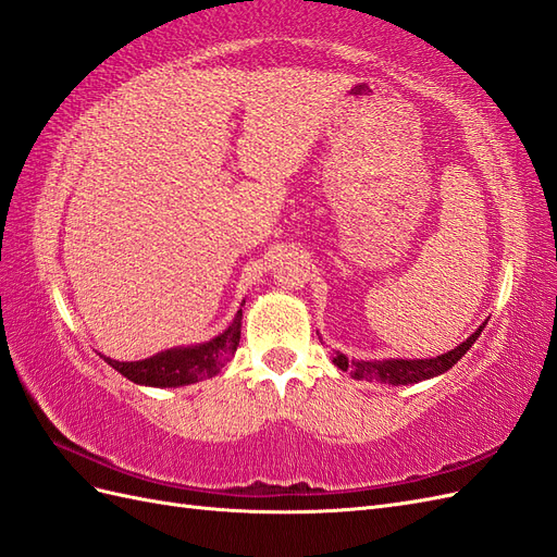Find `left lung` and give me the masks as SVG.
Returning a JSON list of instances; mask_svg holds the SVG:
<instances>
[{
	"mask_svg": "<svg viewBox=\"0 0 557 557\" xmlns=\"http://www.w3.org/2000/svg\"><path fill=\"white\" fill-rule=\"evenodd\" d=\"M479 326V331H473L471 336L457 345L455 349L446 355H438L432 359H383V361H363V359H347L343 352L333 355V363L341 371H349L355 380H369V383H385V385H412V383H422V380L436 377L441 373L450 371L455 363L467 355V349L479 341L481 331L485 329Z\"/></svg>",
	"mask_w": 557,
	"mask_h": 557,
	"instance_id": "obj_1",
	"label": "left lung"
}]
</instances>
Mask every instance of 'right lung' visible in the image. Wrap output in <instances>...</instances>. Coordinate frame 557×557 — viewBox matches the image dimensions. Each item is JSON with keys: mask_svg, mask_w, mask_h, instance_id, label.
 I'll return each mask as SVG.
<instances>
[{"mask_svg": "<svg viewBox=\"0 0 557 557\" xmlns=\"http://www.w3.org/2000/svg\"><path fill=\"white\" fill-rule=\"evenodd\" d=\"M243 310H237L231 326L208 343L170 347L141 361H116L100 355L111 369H116L123 377L147 387H182L200 383L205 377H214L226 367L240 345Z\"/></svg>", "mask_w": 557, "mask_h": 557, "instance_id": "obj_1", "label": "right lung"}]
</instances>
